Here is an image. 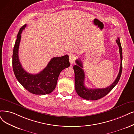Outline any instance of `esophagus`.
Listing matches in <instances>:
<instances>
[{
    "label": "esophagus",
    "mask_w": 134,
    "mask_h": 134,
    "mask_svg": "<svg viewBox=\"0 0 134 134\" xmlns=\"http://www.w3.org/2000/svg\"><path fill=\"white\" fill-rule=\"evenodd\" d=\"M76 59V55H75L74 54H70L69 55V62H70L71 64H72L75 60Z\"/></svg>",
    "instance_id": "obj_1"
}]
</instances>
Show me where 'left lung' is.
I'll return each instance as SVG.
<instances>
[{"instance_id": "8db88e82", "label": "left lung", "mask_w": 134, "mask_h": 134, "mask_svg": "<svg viewBox=\"0 0 134 134\" xmlns=\"http://www.w3.org/2000/svg\"><path fill=\"white\" fill-rule=\"evenodd\" d=\"M116 43L119 48V53L120 55V70L118 76L115 81L112 83L109 86L104 88H88L85 86V73L83 70L82 62L79 60H76V65H74L73 68L75 72V88L77 94L81 98L87 100H97L104 97L108 93H109L111 90L118 82L120 78L122 72V48L120 42V39L118 37L116 40Z\"/></svg>"}]
</instances>
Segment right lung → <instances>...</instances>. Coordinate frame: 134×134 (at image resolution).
<instances>
[{
  "label": "right lung",
  "mask_w": 134,
  "mask_h": 134,
  "mask_svg": "<svg viewBox=\"0 0 134 134\" xmlns=\"http://www.w3.org/2000/svg\"><path fill=\"white\" fill-rule=\"evenodd\" d=\"M26 26V25H24L20 29L14 47L13 68L14 74L18 81L30 92L35 94H49L55 89L60 72L70 66L69 56L65 55L53 58L47 66L38 74H31L26 71L19 58L21 34Z\"/></svg>",
  "instance_id": "add662e5"
}]
</instances>
